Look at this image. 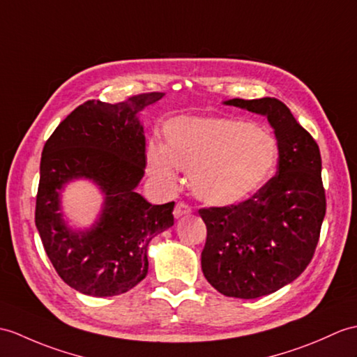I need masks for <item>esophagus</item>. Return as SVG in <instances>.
<instances>
[{"mask_svg": "<svg viewBox=\"0 0 357 357\" xmlns=\"http://www.w3.org/2000/svg\"><path fill=\"white\" fill-rule=\"evenodd\" d=\"M192 213V208H190V205L184 204V202H178L175 210H173V216H175L176 219L182 218V216H187V214Z\"/></svg>", "mask_w": 357, "mask_h": 357, "instance_id": "esophagus-1", "label": "esophagus"}]
</instances>
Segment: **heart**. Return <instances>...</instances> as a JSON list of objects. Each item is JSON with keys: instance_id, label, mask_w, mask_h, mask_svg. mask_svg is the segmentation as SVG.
<instances>
[{"instance_id": "1", "label": "heart", "mask_w": 357, "mask_h": 357, "mask_svg": "<svg viewBox=\"0 0 357 357\" xmlns=\"http://www.w3.org/2000/svg\"><path fill=\"white\" fill-rule=\"evenodd\" d=\"M280 149L268 130L236 117H178L164 128V146L147 147V170L165 188L178 169L188 172L193 195L229 206L254 196L277 169Z\"/></svg>"}]
</instances>
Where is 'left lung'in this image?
I'll return each mask as SVG.
<instances>
[{"label": "left lung", "instance_id": "obj_1", "mask_svg": "<svg viewBox=\"0 0 357 357\" xmlns=\"http://www.w3.org/2000/svg\"><path fill=\"white\" fill-rule=\"evenodd\" d=\"M264 115L280 149L277 175L252 197L199 210L206 225L202 272L218 292L252 300L277 292L307 268L326 216L317 141L278 98L223 102Z\"/></svg>", "mask_w": 357, "mask_h": 357}]
</instances>
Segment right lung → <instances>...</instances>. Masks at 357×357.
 <instances>
[{"label": "right lung", "mask_w": 357, "mask_h": 357, "mask_svg": "<svg viewBox=\"0 0 357 357\" xmlns=\"http://www.w3.org/2000/svg\"><path fill=\"white\" fill-rule=\"evenodd\" d=\"M164 93L129 97L121 103L88 100L47 139L40 158L35 222L59 277L77 292L114 296L147 275V246L173 225L175 202L152 205L137 193L146 169V138L138 114ZM74 178H89L105 195L89 230L68 227L60 192Z\"/></svg>", "instance_id": "obj_1"}]
</instances>
